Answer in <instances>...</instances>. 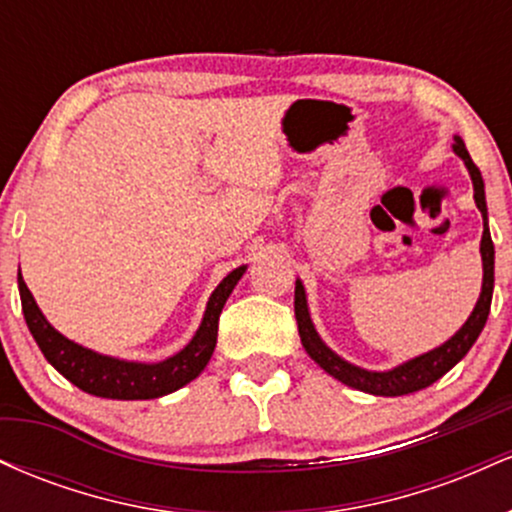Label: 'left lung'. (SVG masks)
Returning a JSON list of instances; mask_svg holds the SVG:
<instances>
[{
  "label": "left lung",
  "instance_id": "1",
  "mask_svg": "<svg viewBox=\"0 0 512 512\" xmlns=\"http://www.w3.org/2000/svg\"><path fill=\"white\" fill-rule=\"evenodd\" d=\"M457 156H462L464 166L469 168L474 182V202L484 216V236H481V260H484V284H481V296L477 301V308L469 315V320L464 322L462 330L455 337L448 339L438 349L428 351V354L414 358V361L404 363L395 370H387V373H370V370H361L351 363H346L337 354H332L322 339L317 337L313 322L308 315V303H305V291L301 281H296V298H293V308H296V322H298V334H301V342L308 351V356L320 366L322 370L332 375V378L342 380L344 385L354 387V390L368 392V395H380V397H399L409 395V392L424 390V387L433 385L438 378H443L448 370L455 366L457 361H462L464 354L472 349V344L477 342V337L484 330L486 317L491 310V296H493V240L486 226V197H484V180L477 163L469 156L467 146L460 137H455L452 144Z\"/></svg>",
  "mask_w": 512,
  "mask_h": 512
}]
</instances>
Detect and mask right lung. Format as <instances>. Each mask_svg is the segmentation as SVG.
Segmentation results:
<instances>
[{
    "label": "right lung",
    "instance_id": "add662e5",
    "mask_svg": "<svg viewBox=\"0 0 512 512\" xmlns=\"http://www.w3.org/2000/svg\"><path fill=\"white\" fill-rule=\"evenodd\" d=\"M243 272L245 267L233 269L216 286L195 339L180 354L166 358L161 363H151V366L101 356L96 351L84 349V346L62 337L55 327H50V322L45 320L43 313H40V308L35 305L19 269L21 308L28 330H31L33 339L38 342L43 356L55 366V370H60L69 383L79 387V390L108 399H156L168 395V392H175L178 387L190 383V380H195L204 370V366H207L211 354H214L216 337H219V317L223 303L231 296L233 286L238 284Z\"/></svg>",
    "mask_w": 512,
    "mask_h": 512
}]
</instances>
